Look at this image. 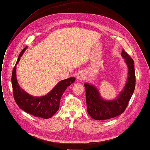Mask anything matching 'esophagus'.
<instances>
[{"label":"esophagus","instance_id":"esophagus-1","mask_svg":"<svg viewBox=\"0 0 150 150\" xmlns=\"http://www.w3.org/2000/svg\"><path fill=\"white\" fill-rule=\"evenodd\" d=\"M84 79V76L83 75V74L81 73V72H79V73L78 74V75H77V79L79 80H81Z\"/></svg>","mask_w":150,"mask_h":150}]
</instances>
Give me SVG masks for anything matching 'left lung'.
<instances>
[{"instance_id": "1", "label": "left lung", "mask_w": 150, "mask_h": 150, "mask_svg": "<svg viewBox=\"0 0 150 150\" xmlns=\"http://www.w3.org/2000/svg\"><path fill=\"white\" fill-rule=\"evenodd\" d=\"M122 57L128 67V78L126 84L117 98L106 101L99 95L97 88L93 85L85 83L86 102L88 114L95 120H106L114 118L122 114L125 110L135 88V71L134 62L130 55L123 49Z\"/></svg>"}]
</instances>
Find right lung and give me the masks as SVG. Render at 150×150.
<instances>
[{
    "label": "right lung",
    "mask_w": 150,
    "mask_h": 150,
    "mask_svg": "<svg viewBox=\"0 0 150 150\" xmlns=\"http://www.w3.org/2000/svg\"><path fill=\"white\" fill-rule=\"evenodd\" d=\"M26 48L27 46L20 52L12 71V85L15 101L18 107L26 112L35 117L49 119L59 110L61 97L67 87L75 81V79L71 77L59 81L45 96L36 97L29 95L20 87L16 75V64Z\"/></svg>",
    "instance_id": "1"
}]
</instances>
